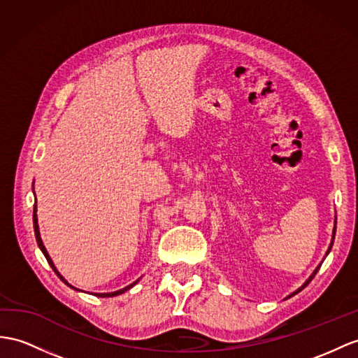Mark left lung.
Wrapping results in <instances>:
<instances>
[{"mask_svg": "<svg viewBox=\"0 0 358 358\" xmlns=\"http://www.w3.org/2000/svg\"><path fill=\"white\" fill-rule=\"evenodd\" d=\"M334 235H336V222H334V231H333V240H334ZM333 240H331V245H329V248H328V250H327V255H328V254H329V250H331V248H333ZM319 267H320V266H319ZM319 267H316V270H315V272H313V273H311V276H310V278H308V280H307V281H305V282H303V285H302V287H299V289H298V290H296V292H293V293H292V294H290V296H289V298H292V296H294V294H296V293H299V292H301V290H302V289H305V287H307V285H308V284H310V281H311V280H313V278H315V275H316V273H317V270H319Z\"/></svg>", "mask_w": 358, "mask_h": 358, "instance_id": "1", "label": "left lung"}]
</instances>
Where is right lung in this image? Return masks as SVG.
Returning <instances> with one entry per match:
<instances>
[{
  "label": "right lung",
  "mask_w": 358,
  "mask_h": 358,
  "mask_svg": "<svg viewBox=\"0 0 358 358\" xmlns=\"http://www.w3.org/2000/svg\"><path fill=\"white\" fill-rule=\"evenodd\" d=\"M33 228H34V235H36V241H38V246H39V249L42 250V254L45 255V258H47V261H48V264L51 266V268L55 270V273L60 278V280H62L68 287H71V289H74V290H78V289H76V287H73L71 284H68L66 282V280L65 278L60 275L59 272H57V268L55 267V264H53V261H51V258H50V255H48V252H47V249H45V246H43V243H42V238H41V234H39V224H38V214H36V205H34V208H33ZM139 281V280H138ZM138 281H135V282H132L130 285H127V287H124V289H121V290H117V292H112V293H95V296H100V298H112V296H118V294H121V293H124V292H127L129 289H132V287L138 282Z\"/></svg>",
  "instance_id": "right-lung-1"
}]
</instances>
